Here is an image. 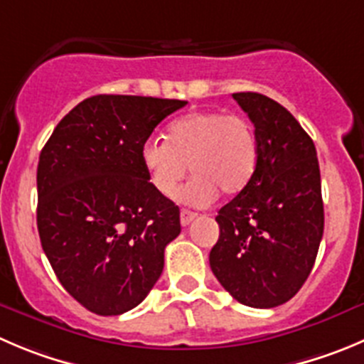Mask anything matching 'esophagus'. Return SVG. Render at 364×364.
<instances>
[{"label": "esophagus", "mask_w": 364, "mask_h": 364, "mask_svg": "<svg viewBox=\"0 0 364 364\" xmlns=\"http://www.w3.org/2000/svg\"><path fill=\"white\" fill-rule=\"evenodd\" d=\"M198 216L196 213H193V210H188V209H182L180 210V223H182V227H188L189 223H191L195 218Z\"/></svg>", "instance_id": "esophagus-1"}]
</instances>
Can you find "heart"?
<instances>
[{"label": "heart", "mask_w": 364, "mask_h": 364, "mask_svg": "<svg viewBox=\"0 0 364 364\" xmlns=\"http://www.w3.org/2000/svg\"><path fill=\"white\" fill-rule=\"evenodd\" d=\"M141 164L151 188L164 198L175 196L189 166L195 176L180 198L207 205L218 193L236 196L250 184L259 164L257 132L237 114L193 112L173 121L166 139L148 137L141 146Z\"/></svg>", "instance_id": "b5f03b06"}]
</instances>
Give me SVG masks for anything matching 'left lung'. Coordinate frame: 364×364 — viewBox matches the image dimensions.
Here are the masks:
<instances>
[{
    "instance_id": "left-lung-1",
    "label": "left lung",
    "mask_w": 364,
    "mask_h": 364,
    "mask_svg": "<svg viewBox=\"0 0 364 364\" xmlns=\"http://www.w3.org/2000/svg\"><path fill=\"white\" fill-rule=\"evenodd\" d=\"M254 123L259 164L250 184L218 213L210 269L240 304L269 309L299 293L323 236L320 166L313 139L275 100L236 92Z\"/></svg>"
}]
</instances>
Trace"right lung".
Segmentation results:
<instances>
[{
  "label": "right lung",
  "instance_id": "1",
  "mask_svg": "<svg viewBox=\"0 0 364 364\" xmlns=\"http://www.w3.org/2000/svg\"><path fill=\"white\" fill-rule=\"evenodd\" d=\"M186 103L91 96L62 117L41 151V245L65 291L91 313L134 309L161 277L180 210L151 188L141 146Z\"/></svg>",
  "mask_w": 364,
  "mask_h": 364
}]
</instances>
